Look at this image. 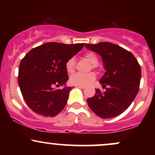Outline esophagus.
<instances>
[{
	"instance_id": "esophagus-1",
	"label": "esophagus",
	"mask_w": 155,
	"mask_h": 155,
	"mask_svg": "<svg viewBox=\"0 0 155 155\" xmlns=\"http://www.w3.org/2000/svg\"><path fill=\"white\" fill-rule=\"evenodd\" d=\"M78 87H79V88H81V89H84L85 88V87H84V86H77Z\"/></svg>"
}]
</instances>
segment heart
<instances>
[{"instance_id": "heart-1", "label": "heart", "mask_w": 155, "mask_h": 155, "mask_svg": "<svg viewBox=\"0 0 155 155\" xmlns=\"http://www.w3.org/2000/svg\"><path fill=\"white\" fill-rule=\"evenodd\" d=\"M84 58L88 60L92 64L94 68L97 66L98 63V58L94 52L89 51L84 54ZM65 68L69 74H72L74 72L76 68V61L75 58H71L68 60L65 63ZM95 74L93 72L88 73V74H81V73H76L74 74L70 79V81L72 84L76 86H87L93 82L95 79Z\"/></svg>"}]
</instances>
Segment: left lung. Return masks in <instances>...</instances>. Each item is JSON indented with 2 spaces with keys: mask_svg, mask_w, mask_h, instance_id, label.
I'll list each match as a JSON object with an SVG mask.
<instances>
[{
  "mask_svg": "<svg viewBox=\"0 0 155 155\" xmlns=\"http://www.w3.org/2000/svg\"><path fill=\"white\" fill-rule=\"evenodd\" d=\"M85 47L102 57L106 71L100 83L107 88L104 92L96 89L95 95L87 100L89 107L101 118L118 116L130 106L139 90V63L130 51L110 42Z\"/></svg>",
  "mask_w": 155,
  "mask_h": 155,
  "instance_id": "left-lung-1",
  "label": "left lung"
}]
</instances>
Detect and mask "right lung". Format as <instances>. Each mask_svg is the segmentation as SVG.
Returning <instances> with one entry per match:
<instances>
[{"instance_id": "right-lung-1", "label": "right lung", "mask_w": 155, "mask_h": 155, "mask_svg": "<svg viewBox=\"0 0 155 155\" xmlns=\"http://www.w3.org/2000/svg\"><path fill=\"white\" fill-rule=\"evenodd\" d=\"M84 44L49 42L32 49L21 60L18 83L25 101L33 111L53 117L66 105L72 87L54 90L68 79L65 63Z\"/></svg>"}]
</instances>
